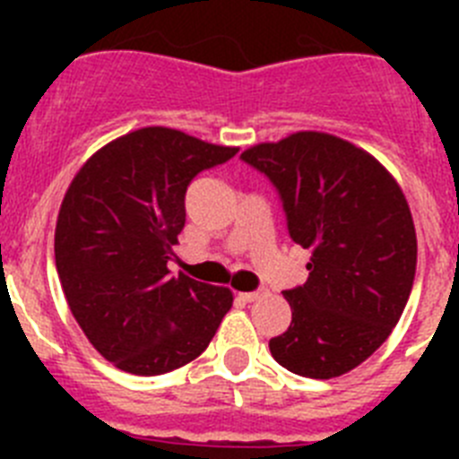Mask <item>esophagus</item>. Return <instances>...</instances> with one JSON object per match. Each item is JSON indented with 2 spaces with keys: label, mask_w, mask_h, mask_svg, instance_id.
Listing matches in <instances>:
<instances>
[{
  "label": "esophagus",
  "mask_w": 459,
  "mask_h": 459,
  "mask_svg": "<svg viewBox=\"0 0 459 459\" xmlns=\"http://www.w3.org/2000/svg\"><path fill=\"white\" fill-rule=\"evenodd\" d=\"M264 294V290H255V291H243V294H238L243 299V301L246 303H253V301H257L259 296Z\"/></svg>",
  "instance_id": "34e87169"
}]
</instances>
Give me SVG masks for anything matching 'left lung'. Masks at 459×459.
Returning <instances> with one entry per match:
<instances>
[{"label": "left lung", "mask_w": 459, "mask_h": 459, "mask_svg": "<svg viewBox=\"0 0 459 459\" xmlns=\"http://www.w3.org/2000/svg\"><path fill=\"white\" fill-rule=\"evenodd\" d=\"M273 184L291 241L312 250L285 290L291 324L269 340L294 375L331 379L386 342L411 294L416 230L403 190L370 153L326 133H294L241 153Z\"/></svg>", "instance_id": "left-lung-1"}]
</instances>
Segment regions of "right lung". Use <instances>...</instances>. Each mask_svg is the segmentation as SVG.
<instances>
[{"label": "right lung", "instance_id": "right-lung-1", "mask_svg": "<svg viewBox=\"0 0 459 459\" xmlns=\"http://www.w3.org/2000/svg\"><path fill=\"white\" fill-rule=\"evenodd\" d=\"M237 152L152 126L105 144L68 186L56 273L89 342L119 370L153 377L186 366L232 307V291L172 278L168 262L190 181Z\"/></svg>", "mask_w": 459, "mask_h": 459}]
</instances>
